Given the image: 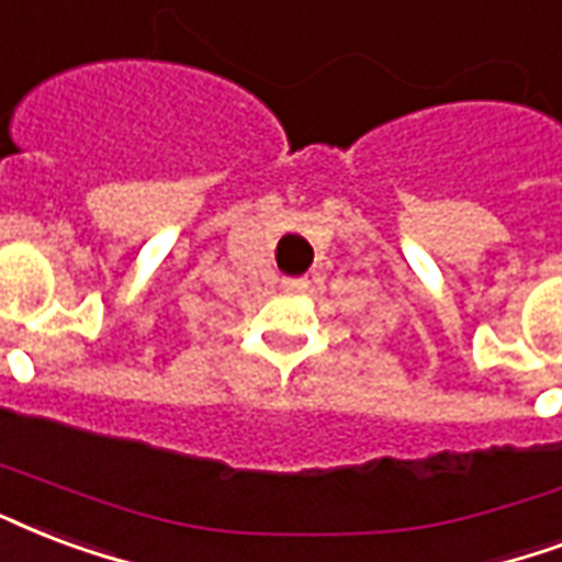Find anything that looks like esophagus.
I'll list each match as a JSON object with an SVG mask.
<instances>
[{
  "label": "esophagus",
  "instance_id": "1",
  "mask_svg": "<svg viewBox=\"0 0 562 562\" xmlns=\"http://www.w3.org/2000/svg\"><path fill=\"white\" fill-rule=\"evenodd\" d=\"M306 289H310V282L300 280V277H285V280H282V291H285V294H303Z\"/></svg>",
  "mask_w": 562,
  "mask_h": 562
}]
</instances>
